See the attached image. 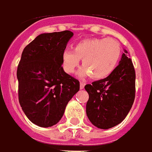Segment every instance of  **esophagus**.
<instances>
[{
    "label": "esophagus",
    "instance_id": "esophagus-1",
    "mask_svg": "<svg viewBox=\"0 0 152 152\" xmlns=\"http://www.w3.org/2000/svg\"><path fill=\"white\" fill-rule=\"evenodd\" d=\"M84 86H85V83H80V89H83Z\"/></svg>",
    "mask_w": 152,
    "mask_h": 152
}]
</instances>
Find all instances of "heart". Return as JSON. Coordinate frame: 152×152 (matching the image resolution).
Returning <instances> with one entry per match:
<instances>
[{
	"mask_svg": "<svg viewBox=\"0 0 152 152\" xmlns=\"http://www.w3.org/2000/svg\"><path fill=\"white\" fill-rule=\"evenodd\" d=\"M121 47L113 38H89L78 41L73 50L66 49L61 55L63 69L67 74L75 73L80 59L83 67L80 77L91 75L94 79H102L113 72L120 60Z\"/></svg>",
	"mask_w": 152,
	"mask_h": 152,
	"instance_id": "obj_1",
	"label": "heart"
}]
</instances>
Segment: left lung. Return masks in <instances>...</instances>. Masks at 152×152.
Returning <instances> with one entry per match:
<instances>
[{
    "label": "left lung",
    "instance_id": "1",
    "mask_svg": "<svg viewBox=\"0 0 152 152\" xmlns=\"http://www.w3.org/2000/svg\"><path fill=\"white\" fill-rule=\"evenodd\" d=\"M127 53L124 50L119 65L111 75L85 86L89 95L87 117L99 129H110L120 124L134 101L135 70Z\"/></svg>",
    "mask_w": 152,
    "mask_h": 152
}]
</instances>
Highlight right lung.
I'll use <instances>...</instances> for the list:
<instances>
[{
    "instance_id": "1",
    "label": "right lung",
    "mask_w": 152,
    "mask_h": 152,
    "mask_svg": "<svg viewBox=\"0 0 152 152\" xmlns=\"http://www.w3.org/2000/svg\"><path fill=\"white\" fill-rule=\"evenodd\" d=\"M73 35L69 31L40 34L23 49L17 70L18 99L25 115L36 126L56 125L79 91V81L61 65V55Z\"/></svg>"
}]
</instances>
